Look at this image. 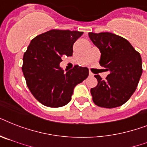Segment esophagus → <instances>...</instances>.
<instances>
[{
  "instance_id": "34e87169",
  "label": "esophagus",
  "mask_w": 147,
  "mask_h": 147,
  "mask_svg": "<svg viewBox=\"0 0 147 147\" xmlns=\"http://www.w3.org/2000/svg\"><path fill=\"white\" fill-rule=\"evenodd\" d=\"M94 75H93V73H92V71H89V76H93Z\"/></svg>"
}]
</instances>
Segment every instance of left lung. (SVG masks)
Masks as SVG:
<instances>
[{"label":"left lung","mask_w":147,"mask_h":147,"mask_svg":"<svg viewBox=\"0 0 147 147\" xmlns=\"http://www.w3.org/2000/svg\"><path fill=\"white\" fill-rule=\"evenodd\" d=\"M89 38L101 53L100 66L110 74L105 80L94 76L96 87L91 89L98 107L114 108L123 105L137 89L143 72L140 54L124 38L111 33H89Z\"/></svg>","instance_id":"obj_1"}]
</instances>
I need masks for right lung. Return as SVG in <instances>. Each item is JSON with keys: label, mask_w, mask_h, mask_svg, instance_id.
I'll return each mask as SVG.
<instances>
[{"label": "right lung", "mask_w": 147, "mask_h": 147, "mask_svg": "<svg viewBox=\"0 0 147 147\" xmlns=\"http://www.w3.org/2000/svg\"><path fill=\"white\" fill-rule=\"evenodd\" d=\"M83 32L52 30L31 40L23 57L22 71L34 98L47 107H59L71 100L74 88L89 74L86 67L75 65L64 72L63 55L71 56L73 44Z\"/></svg>", "instance_id": "obj_1"}]
</instances>
